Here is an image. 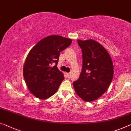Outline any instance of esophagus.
I'll return each instance as SVG.
<instances>
[{
    "mask_svg": "<svg viewBox=\"0 0 131 131\" xmlns=\"http://www.w3.org/2000/svg\"><path fill=\"white\" fill-rule=\"evenodd\" d=\"M66 74H67V77H68V78H70V76H71V73H70V72H69V73H67Z\"/></svg>",
    "mask_w": 131,
    "mask_h": 131,
    "instance_id": "34e87169",
    "label": "esophagus"
}]
</instances>
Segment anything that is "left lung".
<instances>
[{
	"mask_svg": "<svg viewBox=\"0 0 131 131\" xmlns=\"http://www.w3.org/2000/svg\"><path fill=\"white\" fill-rule=\"evenodd\" d=\"M82 53V67L78 80L73 82L76 94L85 102L94 101L105 93L114 75L109 53L95 40H77Z\"/></svg>",
	"mask_w": 131,
	"mask_h": 131,
	"instance_id": "left-lung-1",
	"label": "left lung"
}]
</instances>
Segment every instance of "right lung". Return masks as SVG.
I'll return each mask as SVG.
<instances>
[{
  "instance_id": "1",
  "label": "right lung",
  "mask_w": 131,
  "mask_h": 131,
  "mask_svg": "<svg viewBox=\"0 0 131 131\" xmlns=\"http://www.w3.org/2000/svg\"><path fill=\"white\" fill-rule=\"evenodd\" d=\"M71 42L72 40L62 36H49L29 51L23 73L28 89L36 97L46 100L57 91L64 79L63 73L57 68L60 53L69 47Z\"/></svg>"
}]
</instances>
